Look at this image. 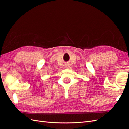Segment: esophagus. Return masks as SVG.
Instances as JSON below:
<instances>
[{"label":"esophagus","mask_w":129,"mask_h":129,"mask_svg":"<svg viewBox=\"0 0 129 129\" xmlns=\"http://www.w3.org/2000/svg\"><path fill=\"white\" fill-rule=\"evenodd\" d=\"M65 66H66V68H69V67H70V66H69V64H66Z\"/></svg>","instance_id":"34e87169"}]
</instances>
